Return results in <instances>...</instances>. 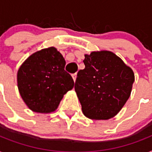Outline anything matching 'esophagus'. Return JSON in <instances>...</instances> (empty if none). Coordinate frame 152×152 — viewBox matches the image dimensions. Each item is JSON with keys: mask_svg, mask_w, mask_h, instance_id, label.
<instances>
[{"mask_svg": "<svg viewBox=\"0 0 152 152\" xmlns=\"http://www.w3.org/2000/svg\"><path fill=\"white\" fill-rule=\"evenodd\" d=\"M76 76H77V74H76V73H74V74H72V79H73L74 82H75V81H76Z\"/></svg>", "mask_w": 152, "mask_h": 152, "instance_id": "34e87169", "label": "esophagus"}]
</instances>
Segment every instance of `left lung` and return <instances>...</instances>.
<instances>
[{"label": "left lung", "instance_id": "left-lung-1", "mask_svg": "<svg viewBox=\"0 0 152 152\" xmlns=\"http://www.w3.org/2000/svg\"><path fill=\"white\" fill-rule=\"evenodd\" d=\"M84 69L77 73L75 91L85 116L105 120L114 117L130 96L134 73L108 50L85 55Z\"/></svg>", "mask_w": 152, "mask_h": 152}]
</instances>
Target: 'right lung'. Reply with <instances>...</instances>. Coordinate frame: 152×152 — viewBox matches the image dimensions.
I'll list each match as a JSON object with an SVG mask.
<instances>
[{
  "mask_svg": "<svg viewBox=\"0 0 152 152\" xmlns=\"http://www.w3.org/2000/svg\"><path fill=\"white\" fill-rule=\"evenodd\" d=\"M65 61L54 47L33 53L18 70L20 95L35 112H55L64 94L72 90L74 81L65 70Z\"/></svg>",
  "mask_w": 152,
  "mask_h": 152,
  "instance_id": "obj_1",
  "label": "right lung"
}]
</instances>
